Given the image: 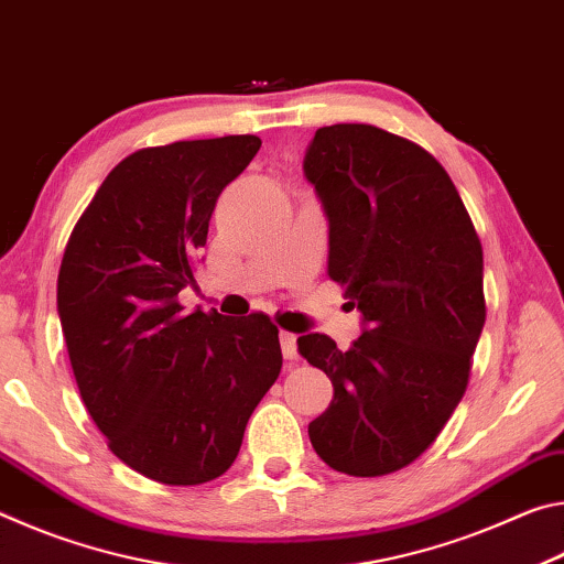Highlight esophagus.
I'll list each match as a JSON object with an SVG mask.
<instances>
[{"label":"esophagus","mask_w":564,"mask_h":564,"mask_svg":"<svg viewBox=\"0 0 564 564\" xmlns=\"http://www.w3.org/2000/svg\"><path fill=\"white\" fill-rule=\"evenodd\" d=\"M299 338L293 336V333H281V350H283V358L285 360H299Z\"/></svg>","instance_id":"obj_1"}]
</instances>
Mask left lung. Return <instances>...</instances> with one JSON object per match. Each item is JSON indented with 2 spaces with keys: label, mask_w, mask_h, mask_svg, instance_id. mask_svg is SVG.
<instances>
[{
  "label": "left lung",
  "mask_w": 564,
  "mask_h": 564,
  "mask_svg": "<svg viewBox=\"0 0 564 564\" xmlns=\"http://www.w3.org/2000/svg\"><path fill=\"white\" fill-rule=\"evenodd\" d=\"M328 216V275L362 313L348 350L323 333L301 356L333 383L313 451L352 477L395 473L441 435L485 326L482 246L433 154L370 123H333L303 161Z\"/></svg>",
  "instance_id": "8db88e82"
}]
</instances>
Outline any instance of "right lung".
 Instances as JSON below:
<instances>
[{
    "instance_id": "add662e5",
    "label": "right lung",
    "mask_w": 564,
    "mask_h": 564,
    "mask_svg": "<svg viewBox=\"0 0 564 564\" xmlns=\"http://www.w3.org/2000/svg\"><path fill=\"white\" fill-rule=\"evenodd\" d=\"M259 149V137L241 133L133 151L66 243L56 308L76 386L109 451L149 480L224 475L281 373L269 316L178 303L196 283L218 196Z\"/></svg>"
}]
</instances>
